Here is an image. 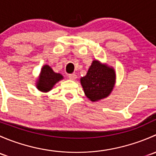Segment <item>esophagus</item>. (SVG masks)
<instances>
[{
	"instance_id": "esophagus-1",
	"label": "esophagus",
	"mask_w": 156,
	"mask_h": 156,
	"mask_svg": "<svg viewBox=\"0 0 156 156\" xmlns=\"http://www.w3.org/2000/svg\"><path fill=\"white\" fill-rule=\"evenodd\" d=\"M69 78L71 80H75L77 78V75L75 74H70L69 75Z\"/></svg>"
}]
</instances>
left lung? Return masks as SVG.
<instances>
[{"label": "left lung", "instance_id": "1", "mask_svg": "<svg viewBox=\"0 0 156 156\" xmlns=\"http://www.w3.org/2000/svg\"><path fill=\"white\" fill-rule=\"evenodd\" d=\"M116 74L113 67L93 60L87 75L80 79L86 97L92 102L106 98L111 94L115 84Z\"/></svg>", "mask_w": 156, "mask_h": 156}]
</instances>
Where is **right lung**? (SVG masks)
Returning <instances> with one entry per match:
<instances>
[{"label":"right lung","mask_w":156,"mask_h":156,"mask_svg":"<svg viewBox=\"0 0 156 156\" xmlns=\"http://www.w3.org/2000/svg\"><path fill=\"white\" fill-rule=\"evenodd\" d=\"M62 79L63 76L60 73L55 72L49 65H44L41 69L40 75L36 81V87L41 92L48 93Z\"/></svg>","instance_id":"add662e5"}]
</instances>
